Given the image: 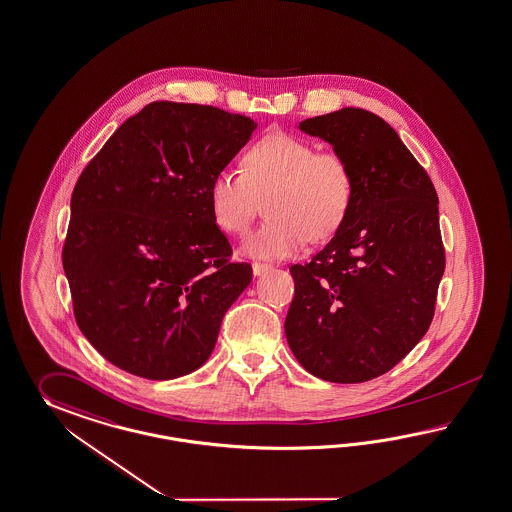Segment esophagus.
Masks as SVG:
<instances>
[{
  "label": "esophagus",
  "instance_id": "esophagus-1",
  "mask_svg": "<svg viewBox=\"0 0 512 512\" xmlns=\"http://www.w3.org/2000/svg\"><path fill=\"white\" fill-rule=\"evenodd\" d=\"M251 268H253V275H262L266 274L272 266L270 264H262V262H253Z\"/></svg>",
  "mask_w": 512,
  "mask_h": 512
}]
</instances>
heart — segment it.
Returning <instances> with one entry per match:
<instances>
[{
	"instance_id": "obj_1",
	"label": "heart",
	"mask_w": 512,
	"mask_h": 512,
	"mask_svg": "<svg viewBox=\"0 0 512 512\" xmlns=\"http://www.w3.org/2000/svg\"><path fill=\"white\" fill-rule=\"evenodd\" d=\"M355 177L338 151H316L309 140L274 131L253 142L240 172L212 177L209 205L214 224L244 235L264 203L268 220L242 244L251 259H287L307 242L333 237L348 216Z\"/></svg>"
}]
</instances>
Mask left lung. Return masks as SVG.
<instances>
[{"label": "left lung", "instance_id": "8db88e82", "mask_svg": "<svg viewBox=\"0 0 512 512\" xmlns=\"http://www.w3.org/2000/svg\"><path fill=\"white\" fill-rule=\"evenodd\" d=\"M300 129L348 159L355 192L324 250L290 266L288 346L309 374L364 383L392 370L433 320L446 268L437 190L377 114L344 107Z\"/></svg>", "mask_w": 512, "mask_h": 512}]
</instances>
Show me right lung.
<instances>
[{"instance_id": "1", "label": "right lung", "mask_w": 512, "mask_h": 512, "mask_svg": "<svg viewBox=\"0 0 512 512\" xmlns=\"http://www.w3.org/2000/svg\"><path fill=\"white\" fill-rule=\"evenodd\" d=\"M255 129L211 105L153 101L79 175L64 274L75 322L114 366L166 381L211 357L253 272L229 261L209 185Z\"/></svg>"}]
</instances>
